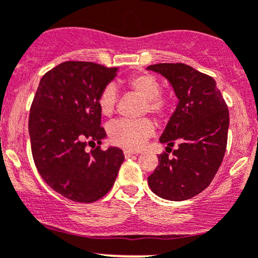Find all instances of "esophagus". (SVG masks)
Returning <instances> with one entry per match:
<instances>
[{"label": "esophagus", "instance_id": "obj_1", "mask_svg": "<svg viewBox=\"0 0 258 258\" xmlns=\"http://www.w3.org/2000/svg\"><path fill=\"white\" fill-rule=\"evenodd\" d=\"M123 155L124 157H131L134 156V155H136V152L131 151V150H123Z\"/></svg>", "mask_w": 258, "mask_h": 258}]
</instances>
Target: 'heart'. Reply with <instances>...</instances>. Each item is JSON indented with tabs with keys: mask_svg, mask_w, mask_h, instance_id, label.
I'll list each match as a JSON object with an SVG mask.
<instances>
[{
	"mask_svg": "<svg viewBox=\"0 0 258 258\" xmlns=\"http://www.w3.org/2000/svg\"><path fill=\"white\" fill-rule=\"evenodd\" d=\"M127 88L144 99L142 112H149L156 117H161L166 111V101L159 96L160 84L149 74L135 76L127 81ZM117 89L114 86H107L98 98V107L102 114L111 116L116 108ZM155 126L149 118L128 121L118 119L109 124L108 134L111 141L126 149L137 150L154 135Z\"/></svg>",
	"mask_w": 258,
	"mask_h": 258,
	"instance_id": "heart-1",
	"label": "heart"
}]
</instances>
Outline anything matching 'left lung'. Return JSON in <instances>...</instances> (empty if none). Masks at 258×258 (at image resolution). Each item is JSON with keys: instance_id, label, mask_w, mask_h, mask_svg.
<instances>
[{"instance_id": "8db88e82", "label": "left lung", "mask_w": 258, "mask_h": 258, "mask_svg": "<svg viewBox=\"0 0 258 258\" xmlns=\"http://www.w3.org/2000/svg\"><path fill=\"white\" fill-rule=\"evenodd\" d=\"M147 71L164 77L177 98L160 142L166 152L147 177L157 197L181 202L198 196L212 182L227 147L229 112L216 81L186 64L160 62ZM176 143L170 158L167 152Z\"/></svg>"}]
</instances>
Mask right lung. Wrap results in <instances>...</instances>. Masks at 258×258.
I'll return each instance as SVG.
<instances>
[{"label": "right lung", "mask_w": 258, "mask_h": 258, "mask_svg": "<svg viewBox=\"0 0 258 258\" xmlns=\"http://www.w3.org/2000/svg\"><path fill=\"white\" fill-rule=\"evenodd\" d=\"M119 68L89 61H66L40 81L29 118L31 151L44 181L73 202L92 203L114 184L123 152L109 146L86 151L106 139L99 94Z\"/></svg>", "instance_id": "add662e5"}]
</instances>
